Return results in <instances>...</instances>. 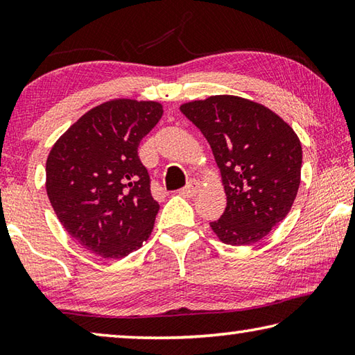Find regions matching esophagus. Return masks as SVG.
<instances>
[{
    "label": "esophagus",
    "instance_id": "obj_1",
    "mask_svg": "<svg viewBox=\"0 0 355 355\" xmlns=\"http://www.w3.org/2000/svg\"><path fill=\"white\" fill-rule=\"evenodd\" d=\"M199 191H200V183L197 182V180H191V182L186 184L182 191H180V194L186 196V197H192V196H196Z\"/></svg>",
    "mask_w": 355,
    "mask_h": 355
}]
</instances>
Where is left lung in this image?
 <instances>
[{"instance_id":"8db88e82","label":"left lung","mask_w":355,"mask_h":355,"mask_svg":"<svg viewBox=\"0 0 355 355\" xmlns=\"http://www.w3.org/2000/svg\"><path fill=\"white\" fill-rule=\"evenodd\" d=\"M213 150L227 207L209 227L222 243L260 241L285 219L297 196L302 147L269 107L236 95H213L180 106Z\"/></svg>"}]
</instances>
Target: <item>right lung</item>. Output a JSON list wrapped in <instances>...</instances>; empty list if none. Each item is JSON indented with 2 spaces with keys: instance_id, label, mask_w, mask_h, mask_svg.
Instances as JSON below:
<instances>
[{
  "instance_id": "right-lung-1",
  "label": "right lung",
  "mask_w": 355,
  "mask_h": 355,
  "mask_svg": "<svg viewBox=\"0 0 355 355\" xmlns=\"http://www.w3.org/2000/svg\"><path fill=\"white\" fill-rule=\"evenodd\" d=\"M163 116L158 101L116 98L81 116L51 147L46 194L84 249L123 258L147 241L159 203L137 147Z\"/></svg>"
}]
</instances>
